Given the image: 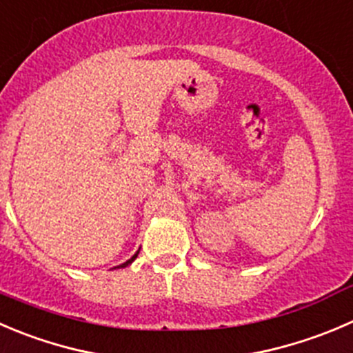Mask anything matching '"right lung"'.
<instances>
[{"label":"right lung","instance_id":"right-lung-1","mask_svg":"<svg viewBox=\"0 0 353 353\" xmlns=\"http://www.w3.org/2000/svg\"><path fill=\"white\" fill-rule=\"evenodd\" d=\"M138 253H139V250H138V252H136V253H134V255H132V256H131V259H129V260H128V262L121 263V265H117V268H114V269H122V268H128L129 263H132V262H134V260H136V256H138Z\"/></svg>","mask_w":353,"mask_h":353}]
</instances>
